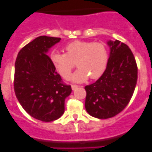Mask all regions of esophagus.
Wrapping results in <instances>:
<instances>
[{
	"mask_svg": "<svg viewBox=\"0 0 152 152\" xmlns=\"http://www.w3.org/2000/svg\"><path fill=\"white\" fill-rule=\"evenodd\" d=\"M78 87H79V86H78V85H71L72 90H76V88H78Z\"/></svg>",
	"mask_w": 152,
	"mask_h": 152,
	"instance_id": "obj_1",
	"label": "esophagus"
}]
</instances>
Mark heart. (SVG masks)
I'll return each instance as SVG.
<instances>
[{
  "instance_id": "b5f03b06",
  "label": "heart",
  "mask_w": 152,
  "mask_h": 152,
  "mask_svg": "<svg viewBox=\"0 0 152 152\" xmlns=\"http://www.w3.org/2000/svg\"><path fill=\"white\" fill-rule=\"evenodd\" d=\"M66 53L52 52L50 59L59 74L65 79L69 77L74 69L79 67L72 80L82 82L89 77L99 79L105 71L109 61L107 47L102 42L76 40L65 48Z\"/></svg>"
}]
</instances>
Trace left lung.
Returning a JSON list of instances; mask_svg holds the SVG:
<instances>
[{
  "instance_id": "8db88e82",
  "label": "left lung",
  "mask_w": 152,
  "mask_h": 152,
  "mask_svg": "<svg viewBox=\"0 0 152 152\" xmlns=\"http://www.w3.org/2000/svg\"><path fill=\"white\" fill-rule=\"evenodd\" d=\"M110 55L107 68L95 83L85 87V109L99 119L113 118L131 100L137 80L135 58L121 41H109Z\"/></svg>"
}]
</instances>
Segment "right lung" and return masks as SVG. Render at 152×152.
<instances>
[{
    "label": "right lung",
    "mask_w": 152,
    "mask_h": 152,
    "mask_svg": "<svg viewBox=\"0 0 152 152\" xmlns=\"http://www.w3.org/2000/svg\"><path fill=\"white\" fill-rule=\"evenodd\" d=\"M61 38L40 36L26 45L15 61L14 89L26 112L39 121L50 122L65 112L71 86L62 81L47 52Z\"/></svg>",
    "instance_id": "1"
}]
</instances>
